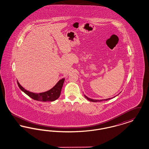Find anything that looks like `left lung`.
I'll use <instances>...</instances> for the list:
<instances>
[{
	"instance_id": "left-lung-1",
	"label": "left lung",
	"mask_w": 149,
	"mask_h": 149,
	"mask_svg": "<svg viewBox=\"0 0 149 149\" xmlns=\"http://www.w3.org/2000/svg\"><path fill=\"white\" fill-rule=\"evenodd\" d=\"M84 97H85V98H86V99H88V100H89V101H91V102H101V101H103V100H110V99H112V98H114L116 96H114L113 97H112V98H108V99H101V100H97V99H91V98H88L87 96H86L85 95H84Z\"/></svg>"
}]
</instances>
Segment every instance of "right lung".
<instances>
[{
	"instance_id": "obj_1",
	"label": "right lung",
	"mask_w": 149,
	"mask_h": 149,
	"mask_svg": "<svg viewBox=\"0 0 149 149\" xmlns=\"http://www.w3.org/2000/svg\"><path fill=\"white\" fill-rule=\"evenodd\" d=\"M65 78L60 79L56 84L49 91L45 92L36 93L31 92L26 90L23 87H22L19 82L17 81V84L19 88L29 97L36 100L41 101V102H52L58 99L60 95L61 91L64 84Z\"/></svg>"
}]
</instances>
